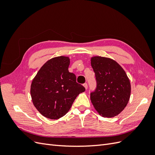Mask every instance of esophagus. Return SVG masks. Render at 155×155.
Instances as JSON below:
<instances>
[{
  "instance_id": "esophagus-1",
  "label": "esophagus",
  "mask_w": 155,
  "mask_h": 155,
  "mask_svg": "<svg viewBox=\"0 0 155 155\" xmlns=\"http://www.w3.org/2000/svg\"><path fill=\"white\" fill-rule=\"evenodd\" d=\"M83 86L85 87V89L87 90V89L88 88V85H87V83H84L83 84Z\"/></svg>"
}]
</instances>
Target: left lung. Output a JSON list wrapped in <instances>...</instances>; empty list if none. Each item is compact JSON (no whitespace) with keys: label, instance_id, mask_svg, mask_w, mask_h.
<instances>
[{"label":"left lung","instance_id":"1","mask_svg":"<svg viewBox=\"0 0 155 155\" xmlns=\"http://www.w3.org/2000/svg\"><path fill=\"white\" fill-rule=\"evenodd\" d=\"M96 87L91 92V100L100 115L112 118L119 114L127 105L130 95L129 79L124 69L109 58H92Z\"/></svg>","mask_w":155,"mask_h":155}]
</instances>
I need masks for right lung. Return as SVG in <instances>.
<instances>
[{"label": "right lung", "instance_id": "right-lung-1", "mask_svg": "<svg viewBox=\"0 0 155 155\" xmlns=\"http://www.w3.org/2000/svg\"><path fill=\"white\" fill-rule=\"evenodd\" d=\"M70 59L59 56L48 61L33 79L30 94L33 104L46 118L56 120L66 114L79 93L85 91L69 72Z\"/></svg>", "mask_w": 155, "mask_h": 155}]
</instances>
